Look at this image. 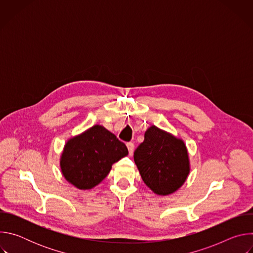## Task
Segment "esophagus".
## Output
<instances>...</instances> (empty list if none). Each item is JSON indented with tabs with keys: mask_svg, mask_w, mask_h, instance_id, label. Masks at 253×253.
<instances>
[{
	"mask_svg": "<svg viewBox=\"0 0 253 253\" xmlns=\"http://www.w3.org/2000/svg\"><path fill=\"white\" fill-rule=\"evenodd\" d=\"M134 143H132V142H129V143H127V148H128V151H129V154L130 155H132V153H133V151H134Z\"/></svg>",
	"mask_w": 253,
	"mask_h": 253,
	"instance_id": "1",
	"label": "esophagus"
}]
</instances>
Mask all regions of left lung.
<instances>
[{
	"instance_id": "1",
	"label": "left lung",
	"mask_w": 253,
	"mask_h": 253,
	"mask_svg": "<svg viewBox=\"0 0 253 253\" xmlns=\"http://www.w3.org/2000/svg\"><path fill=\"white\" fill-rule=\"evenodd\" d=\"M134 161L144 183L161 196L177 191L190 173L184 141L155 125L146 130L134 152Z\"/></svg>"
}]
</instances>
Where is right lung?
Returning a JSON list of instances; mask_svg holds the SVG:
<instances>
[{
	"mask_svg": "<svg viewBox=\"0 0 253 253\" xmlns=\"http://www.w3.org/2000/svg\"><path fill=\"white\" fill-rule=\"evenodd\" d=\"M127 155L123 142L105 127L94 125L66 142L60 167L70 184L89 190L101 183L112 165Z\"/></svg>",
	"mask_w": 253,
	"mask_h": 253,
	"instance_id": "obj_1",
	"label": "right lung"
}]
</instances>
